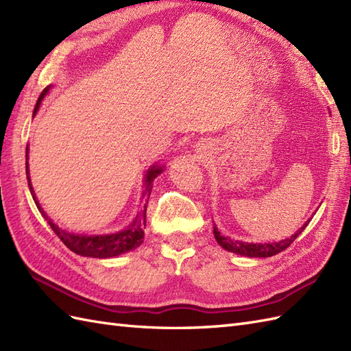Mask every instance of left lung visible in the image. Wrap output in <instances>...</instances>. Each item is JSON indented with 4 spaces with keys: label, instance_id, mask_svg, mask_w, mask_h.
Here are the masks:
<instances>
[{
    "label": "left lung",
    "instance_id": "left-lung-1",
    "mask_svg": "<svg viewBox=\"0 0 351 351\" xmlns=\"http://www.w3.org/2000/svg\"><path fill=\"white\" fill-rule=\"evenodd\" d=\"M310 223V220H306L305 223L299 228L296 232L290 237L286 238V240H281L278 243H265V244H256V243H244V241H237V240H230L229 237H225L220 234V230L217 229V226L215 225L213 228V234H215L216 241L219 243V245L223 247L225 250L232 252L235 254H241V256H247V258H271L280 252L286 250L287 247L292 244L298 235L302 232V230L306 228V225Z\"/></svg>",
    "mask_w": 351,
    "mask_h": 351
}]
</instances>
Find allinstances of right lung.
I'll return each mask as SVG.
<instances>
[{
  "label": "right lung",
  "instance_id": "right-lung-1",
  "mask_svg": "<svg viewBox=\"0 0 351 351\" xmlns=\"http://www.w3.org/2000/svg\"><path fill=\"white\" fill-rule=\"evenodd\" d=\"M50 90V86H47L45 90L41 92V95L37 99L36 108H34L32 117L37 114V111L41 106V101L45 98ZM27 178H28V186H29V192L32 195V199L36 202L38 211L41 213V216L47 220V223L50 228L53 229V232L61 238V241L70 249L71 252L80 254V256H88V258H98V259H108V258H116V256H121L126 252H131L136 247H140L143 240H144V228H146V211H147V202H149V196L152 193V187H153V180L165 169V165H159L155 164L152 165L146 176H144V191H143V199L144 204L141 210L136 213V216L130 223V226H126L122 230H117V232L113 234H101V235H84V234H74V232H68V230L59 228L56 223H53V220L50 219L46 211L41 208V205L37 199L36 192H34V187L31 184V178H29V164H28V146H27Z\"/></svg>",
  "mask_w": 351,
  "mask_h": 351
}]
</instances>
